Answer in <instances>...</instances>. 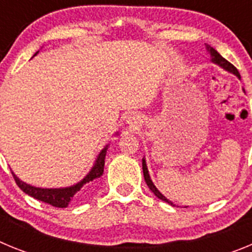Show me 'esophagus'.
<instances>
[{
	"mask_svg": "<svg viewBox=\"0 0 252 252\" xmlns=\"http://www.w3.org/2000/svg\"><path fill=\"white\" fill-rule=\"evenodd\" d=\"M141 117L139 115H135V113H131L126 119V124H128L130 128H137L141 125Z\"/></svg>",
	"mask_w": 252,
	"mask_h": 252,
	"instance_id": "esophagus-1",
	"label": "esophagus"
}]
</instances>
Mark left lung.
<instances>
[{
  "label": "left lung",
  "mask_w": 252,
  "mask_h": 252,
  "mask_svg": "<svg viewBox=\"0 0 252 252\" xmlns=\"http://www.w3.org/2000/svg\"><path fill=\"white\" fill-rule=\"evenodd\" d=\"M206 49H207V51H208L209 54H211V62H212L213 64H217L218 66H221L222 69H224L226 72L232 73V74H235L236 77L239 78V79H241V77H240L239 70H237V69H236L235 66H233L232 64L230 63V62H227V60L224 59L223 57H221V54H220V53H218V51L216 50V49H213L212 46L208 45V44H206ZM142 171H144V178H145L146 184H148V187H149V188H150L151 192H153L154 194L157 195V197L159 198V199H161V201L166 202V203L171 204V206H174V203H173V202H171V201H169V199L165 197V195H162L161 193L159 192V189H158L157 187H155V184L153 183V180H151V178H150V174H149L148 165H146L145 158H142Z\"/></svg>",
  "instance_id": "obj_1"
}]
</instances>
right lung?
I'll use <instances>...</instances> for the list:
<instances>
[{
    "mask_svg": "<svg viewBox=\"0 0 252 252\" xmlns=\"http://www.w3.org/2000/svg\"><path fill=\"white\" fill-rule=\"evenodd\" d=\"M37 53H39V51H37ZM117 135H119V133H117ZM108 146H110V144H107V145L99 151L98 157H97L94 164H93V166L91 168L90 173H88L81 182H78L77 184H73V186L70 187H64V188H40V187L30 186V184L22 182L20 178H17V175L15 174L13 171L12 175L13 178H15L16 184L20 187V189H21L22 192H25L26 194L30 195V197L35 198L37 201L44 202V203L58 207V208H66L68 204L70 203V201L74 198L75 193L79 192V190L84 187V184L90 183V182H93V180L97 179V178L102 177L104 169V158H106Z\"/></svg>",
    "mask_w": 252,
    "mask_h": 252,
    "instance_id": "add662e5",
    "label": "right lung"
}]
</instances>
